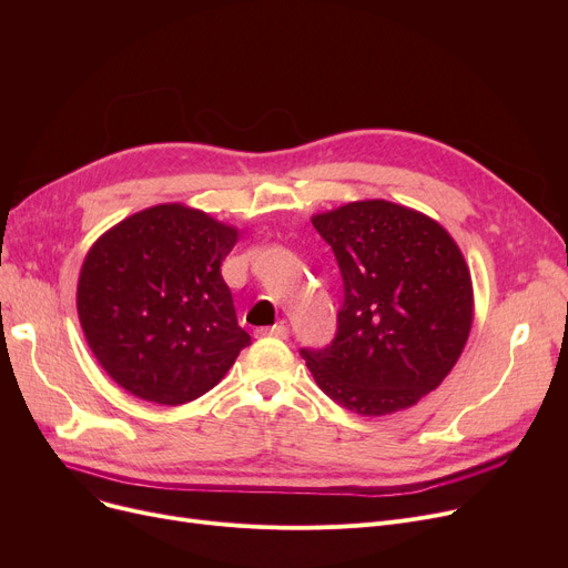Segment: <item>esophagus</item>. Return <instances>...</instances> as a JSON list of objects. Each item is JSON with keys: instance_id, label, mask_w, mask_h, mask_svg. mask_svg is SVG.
<instances>
[{"instance_id": "obj_1", "label": "esophagus", "mask_w": 568, "mask_h": 568, "mask_svg": "<svg viewBox=\"0 0 568 568\" xmlns=\"http://www.w3.org/2000/svg\"><path fill=\"white\" fill-rule=\"evenodd\" d=\"M255 336H260V338L272 336V338H283V341H285V338L290 336V329H287L285 322H278V324H274V326H262V329L255 332Z\"/></svg>"}]
</instances>
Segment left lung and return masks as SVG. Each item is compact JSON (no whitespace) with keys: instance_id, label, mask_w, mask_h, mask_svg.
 <instances>
[{"instance_id":"8db88e82","label":"left lung","mask_w":568,"mask_h":568,"mask_svg":"<svg viewBox=\"0 0 568 568\" xmlns=\"http://www.w3.org/2000/svg\"><path fill=\"white\" fill-rule=\"evenodd\" d=\"M332 246L343 306L334 341L302 347L320 389L362 416L412 407L456 366L471 326V278L439 223L386 202L313 216Z\"/></svg>"}]
</instances>
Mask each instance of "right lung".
<instances>
[{
  "label": "right lung",
  "mask_w": 568,
  "mask_h": 568,
  "mask_svg": "<svg viewBox=\"0 0 568 568\" xmlns=\"http://www.w3.org/2000/svg\"><path fill=\"white\" fill-rule=\"evenodd\" d=\"M236 230L197 209L159 204L129 216L87 253L78 315L99 364L159 405L200 398L251 336L239 326L221 264Z\"/></svg>",
  "instance_id": "1"
}]
</instances>
